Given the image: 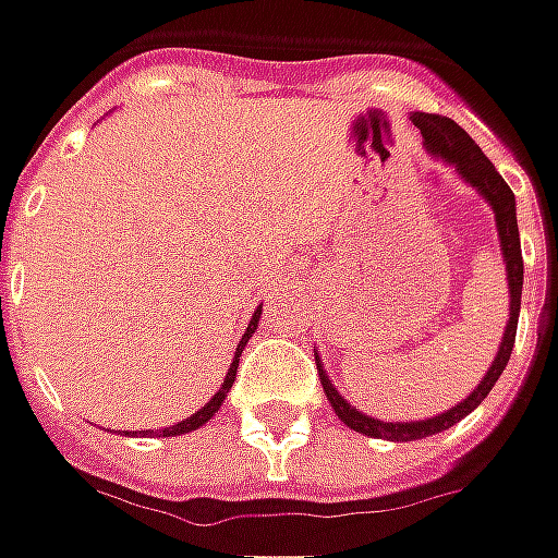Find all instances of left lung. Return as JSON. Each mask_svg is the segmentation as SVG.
Instances as JSON below:
<instances>
[{
  "label": "left lung",
  "mask_w": 558,
  "mask_h": 558,
  "mask_svg": "<svg viewBox=\"0 0 558 558\" xmlns=\"http://www.w3.org/2000/svg\"><path fill=\"white\" fill-rule=\"evenodd\" d=\"M412 124L422 131L424 146L434 153V156L447 158L456 165V171L481 190V196L494 206L497 211V231L499 243H502V258H506V271H509V293H512V303H509V325H506V333H502V347H499L497 359L490 365V372L484 375V380L477 384L472 397L459 405H452L449 412L437 415V418H427V422H377V418H368L362 412H355L350 402L343 400L330 380L322 372V387H325L327 400L333 405V412L340 415V422L359 430V434H368V437H384V440H422V437H430V434H440L447 430L456 422H462L472 409L481 405V400L494 390V384L502 375L509 355H512V347H515V330H519V308H521V280H524V265H521V243H519V221H515V196L509 190V183L499 178V171L494 168V161L481 153V146L474 143L472 136L465 134L452 118H444V114H412ZM318 359V355H315Z\"/></svg>",
  "instance_id": "left-lung-1"
}]
</instances>
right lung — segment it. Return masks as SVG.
<instances>
[{"mask_svg": "<svg viewBox=\"0 0 558 558\" xmlns=\"http://www.w3.org/2000/svg\"><path fill=\"white\" fill-rule=\"evenodd\" d=\"M258 315H262V308H255V315H253V322H250V327H246V333H243V340H240V347H236V355H233V362H231V372H228V377H225V384H221V390L211 397V400L196 412V415H190L186 422L181 424H171V427H165V430H158V437H178V434H190V430H196V427H203V424L221 409V402H225V397H228V390L233 387V377H236V365H240V352H243V347H246V340L253 337V330L255 325H258ZM153 434V430H149Z\"/></svg>", "mask_w": 558, "mask_h": 558, "instance_id": "add662e5", "label": "right lung"}]
</instances>
